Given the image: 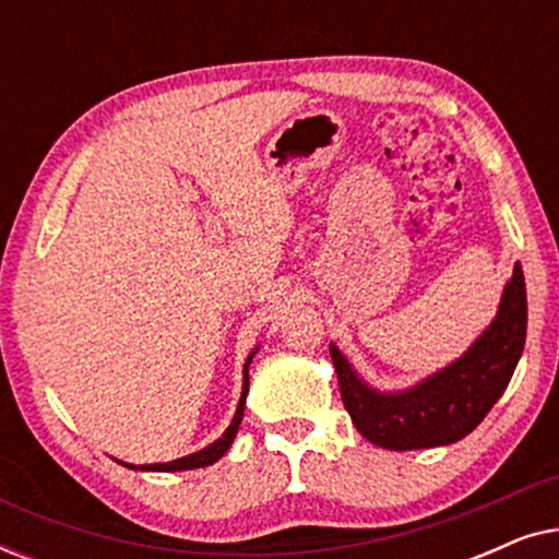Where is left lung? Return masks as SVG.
Masks as SVG:
<instances>
[{
    "label": "left lung",
    "mask_w": 559,
    "mask_h": 559,
    "mask_svg": "<svg viewBox=\"0 0 559 559\" xmlns=\"http://www.w3.org/2000/svg\"><path fill=\"white\" fill-rule=\"evenodd\" d=\"M526 341V287L522 264L503 289L499 316L448 369L407 392L381 394L356 377L335 346L341 400L366 440L389 450H419L457 442L476 430L509 386Z\"/></svg>",
    "instance_id": "1"
}]
</instances>
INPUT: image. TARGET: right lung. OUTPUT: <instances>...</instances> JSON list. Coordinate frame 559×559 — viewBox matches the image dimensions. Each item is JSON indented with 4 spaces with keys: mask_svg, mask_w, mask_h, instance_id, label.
<instances>
[{
    "mask_svg": "<svg viewBox=\"0 0 559 559\" xmlns=\"http://www.w3.org/2000/svg\"><path fill=\"white\" fill-rule=\"evenodd\" d=\"M254 356V354H251ZM251 356L247 358V364H243V389H241V400H239V407H236V415H234V419H231V425H228V430L221 435V438L213 442V445H209V448H203V450H198V453H193V455H186V457H180V461H170V463H155V465H140V468H136V465H129V463H124L127 468H136V471H193V468H203V465H211V463H216L221 455L226 453L228 448H231V442H234V438H236V430H239V425H241V417H243V404H247V394H249V364H251Z\"/></svg>",
    "mask_w": 559,
    "mask_h": 559,
    "instance_id": "obj_1",
    "label": "right lung"
}]
</instances>
